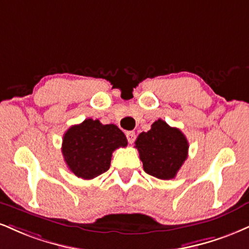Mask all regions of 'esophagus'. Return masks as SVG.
<instances>
[{
	"label": "esophagus",
	"instance_id": "esophagus-1",
	"mask_svg": "<svg viewBox=\"0 0 249 249\" xmlns=\"http://www.w3.org/2000/svg\"><path fill=\"white\" fill-rule=\"evenodd\" d=\"M126 138L128 142L133 143L134 140H136V133H134L133 131H128V132H126Z\"/></svg>",
	"mask_w": 249,
	"mask_h": 249
}]
</instances>
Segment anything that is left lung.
Wrapping results in <instances>:
<instances>
[{
  "label": "left lung",
  "mask_w": 249,
  "mask_h": 249,
  "mask_svg": "<svg viewBox=\"0 0 249 249\" xmlns=\"http://www.w3.org/2000/svg\"><path fill=\"white\" fill-rule=\"evenodd\" d=\"M136 148L146 173L160 179H170L187 160L189 143L178 128L158 119L151 130L138 136Z\"/></svg>",
  "instance_id": "8db88e82"
}]
</instances>
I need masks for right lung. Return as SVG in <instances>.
<instances>
[{
  "mask_svg": "<svg viewBox=\"0 0 249 249\" xmlns=\"http://www.w3.org/2000/svg\"><path fill=\"white\" fill-rule=\"evenodd\" d=\"M126 145V137L116 125L88 118L66 131L61 151L71 173L91 179L110 168L115 149Z\"/></svg>",
  "mask_w": 249,
  "mask_h": 249,
  "instance_id": "right-lung-1",
  "label": "right lung"
}]
</instances>
